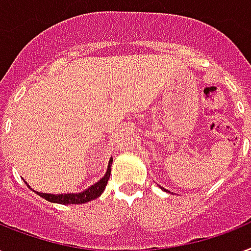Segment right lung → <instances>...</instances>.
<instances>
[{
	"instance_id": "1",
	"label": "right lung",
	"mask_w": 251,
	"mask_h": 251,
	"mask_svg": "<svg viewBox=\"0 0 251 251\" xmlns=\"http://www.w3.org/2000/svg\"><path fill=\"white\" fill-rule=\"evenodd\" d=\"M111 162L112 158L110 160V164H108V169L107 173H106V176L99 180V182L93 184L91 187L85 190L83 192H79V194H61V195H52V194H43V192L36 191L35 192H36L39 196H42V198H44L46 200H48V201L59 203V204H82V203L94 200L103 192L104 187H106V184H107L108 178H110V173H111ZM27 186H28V184H27Z\"/></svg>"
}]
</instances>
